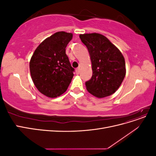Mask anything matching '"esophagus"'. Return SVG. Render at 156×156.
<instances>
[{
    "mask_svg": "<svg viewBox=\"0 0 156 156\" xmlns=\"http://www.w3.org/2000/svg\"><path fill=\"white\" fill-rule=\"evenodd\" d=\"M75 73H76L77 75H79L80 73V68H79L76 69V70H75Z\"/></svg>",
    "mask_w": 156,
    "mask_h": 156,
    "instance_id": "1",
    "label": "esophagus"
}]
</instances>
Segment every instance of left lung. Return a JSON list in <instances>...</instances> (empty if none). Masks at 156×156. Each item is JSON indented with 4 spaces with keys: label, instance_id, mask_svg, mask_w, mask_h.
<instances>
[{
    "label": "left lung",
    "instance_id": "1",
    "mask_svg": "<svg viewBox=\"0 0 156 156\" xmlns=\"http://www.w3.org/2000/svg\"><path fill=\"white\" fill-rule=\"evenodd\" d=\"M79 37L87 46L92 62V76L85 83L87 90L98 98L111 96L119 89L125 77L123 55L102 34H84Z\"/></svg>",
    "mask_w": 156,
    "mask_h": 156
}]
</instances>
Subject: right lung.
<instances>
[{
  "mask_svg": "<svg viewBox=\"0 0 156 156\" xmlns=\"http://www.w3.org/2000/svg\"><path fill=\"white\" fill-rule=\"evenodd\" d=\"M72 33L57 32L37 46L30 61V75L37 89L49 98H56L68 89L73 77L66 48Z\"/></svg>",
  "mask_w": 156,
  "mask_h": 156,
  "instance_id": "obj_1",
  "label": "right lung"
}]
</instances>
